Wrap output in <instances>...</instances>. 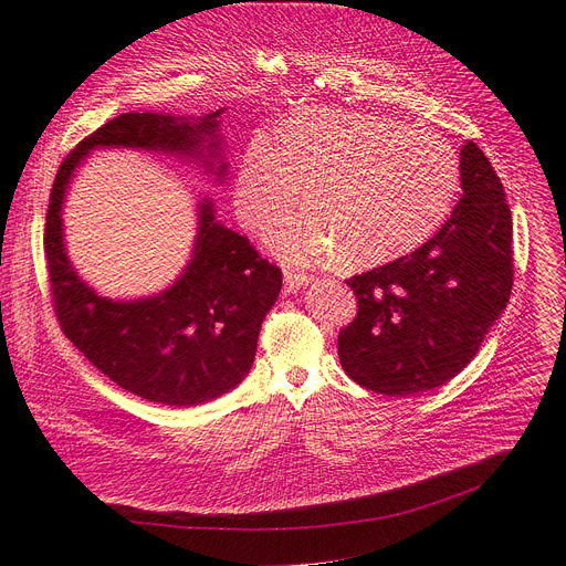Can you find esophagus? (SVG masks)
<instances>
[{"label": "esophagus", "mask_w": 566, "mask_h": 566, "mask_svg": "<svg viewBox=\"0 0 566 566\" xmlns=\"http://www.w3.org/2000/svg\"><path fill=\"white\" fill-rule=\"evenodd\" d=\"M312 282L310 275L305 273H295V271H284V293H295L305 289Z\"/></svg>", "instance_id": "obj_1"}]
</instances>
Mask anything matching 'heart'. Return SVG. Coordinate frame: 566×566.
<instances>
[{"label":"heart","mask_w":566,"mask_h":566,"mask_svg":"<svg viewBox=\"0 0 566 566\" xmlns=\"http://www.w3.org/2000/svg\"><path fill=\"white\" fill-rule=\"evenodd\" d=\"M306 188L303 189L302 186ZM293 263L376 265L424 243L450 216L459 160L442 137L355 109H298L256 133L238 165L235 211Z\"/></svg>","instance_id":"obj_1"}]
</instances>
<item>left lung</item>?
<instances>
[{
	"label": "left lung",
	"instance_id": "left-lung-1",
	"mask_svg": "<svg viewBox=\"0 0 566 566\" xmlns=\"http://www.w3.org/2000/svg\"><path fill=\"white\" fill-rule=\"evenodd\" d=\"M461 199L415 252L346 280L358 316L339 333V363L367 390L438 388L478 355L514 284L512 211L489 158L461 148Z\"/></svg>",
	"mask_w": 566,
	"mask_h": 566
}]
</instances>
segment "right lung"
Segmentation results:
<instances>
[{"mask_svg":"<svg viewBox=\"0 0 566 566\" xmlns=\"http://www.w3.org/2000/svg\"><path fill=\"white\" fill-rule=\"evenodd\" d=\"M222 112L224 107L197 118L167 112L118 114L69 154L48 206L45 259L64 335L118 388L165 406L218 399L250 374L261 323L282 289V271L261 259L245 235L218 222L213 199L201 197L192 254L174 284L144 298H107L73 268L62 213L75 171L96 148L174 156L224 184L229 165Z\"/></svg>","mask_w":566,"mask_h":566,"instance_id":"add662e5","label":"right lung"}]
</instances>
